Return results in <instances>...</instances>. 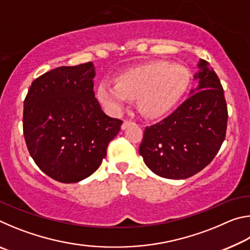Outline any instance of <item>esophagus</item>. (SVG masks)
I'll return each mask as SVG.
<instances>
[{
	"label": "esophagus",
	"instance_id": "1",
	"mask_svg": "<svg viewBox=\"0 0 250 250\" xmlns=\"http://www.w3.org/2000/svg\"><path fill=\"white\" fill-rule=\"evenodd\" d=\"M131 125H134V122L131 121V120H125L124 124H122V125H121V129L125 130L126 128H129Z\"/></svg>",
	"mask_w": 250,
	"mask_h": 250
}]
</instances>
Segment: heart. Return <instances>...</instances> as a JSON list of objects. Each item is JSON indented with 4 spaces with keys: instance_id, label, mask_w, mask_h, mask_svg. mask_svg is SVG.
<instances>
[{
    "instance_id": "b5f03b06",
    "label": "heart",
    "mask_w": 250,
    "mask_h": 250,
    "mask_svg": "<svg viewBox=\"0 0 250 250\" xmlns=\"http://www.w3.org/2000/svg\"><path fill=\"white\" fill-rule=\"evenodd\" d=\"M189 77L181 65L153 62L120 74L116 84L101 83L98 99L111 112H119L129 99L137 98L143 116L156 119L166 116L184 95Z\"/></svg>"
}]
</instances>
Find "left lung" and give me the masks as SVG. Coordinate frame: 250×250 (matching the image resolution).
Instances as JSON below:
<instances>
[{"mask_svg":"<svg viewBox=\"0 0 250 250\" xmlns=\"http://www.w3.org/2000/svg\"><path fill=\"white\" fill-rule=\"evenodd\" d=\"M196 90L170 116L146 126L139 152L146 167L166 179H188L206 167L226 137L227 104L214 69L201 59Z\"/></svg>","mask_w":250,"mask_h":250,"instance_id":"8db88e82","label":"left lung"}]
</instances>
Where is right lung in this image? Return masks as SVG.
Instances as JSON below:
<instances>
[{
	"instance_id": "obj_1",
	"label": "right lung",
	"mask_w": 250,
	"mask_h": 250,
	"mask_svg": "<svg viewBox=\"0 0 250 250\" xmlns=\"http://www.w3.org/2000/svg\"><path fill=\"white\" fill-rule=\"evenodd\" d=\"M92 62L62 66L32 83L24 100L23 133L29 154L46 175L76 183L107 155L122 120L110 118L95 97Z\"/></svg>"
}]
</instances>
